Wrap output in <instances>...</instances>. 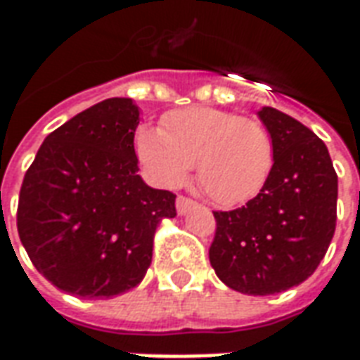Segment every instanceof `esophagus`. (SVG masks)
<instances>
[{"label": "esophagus", "instance_id": "34e87169", "mask_svg": "<svg viewBox=\"0 0 360 360\" xmlns=\"http://www.w3.org/2000/svg\"><path fill=\"white\" fill-rule=\"evenodd\" d=\"M175 206H177V212H179V214H187L191 208H196V202L195 200H191V198H187V196H177Z\"/></svg>", "mask_w": 360, "mask_h": 360}]
</instances>
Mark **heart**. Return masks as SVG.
Masks as SVG:
<instances>
[{
	"instance_id": "heart-1",
	"label": "heart",
	"mask_w": 360,
	"mask_h": 360,
	"mask_svg": "<svg viewBox=\"0 0 360 360\" xmlns=\"http://www.w3.org/2000/svg\"><path fill=\"white\" fill-rule=\"evenodd\" d=\"M164 131L144 125L134 134V152L160 187H177L196 164L204 193L221 206L252 200L274 167V141L260 121L216 108L172 111Z\"/></svg>"
}]
</instances>
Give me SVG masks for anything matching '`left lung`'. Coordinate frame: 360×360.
<instances>
[{"instance_id": "obj_1", "label": "left lung", "mask_w": 360, "mask_h": 360, "mask_svg": "<svg viewBox=\"0 0 360 360\" xmlns=\"http://www.w3.org/2000/svg\"><path fill=\"white\" fill-rule=\"evenodd\" d=\"M274 141L264 188L243 208L214 212L210 264L227 287L274 295L314 274L332 243L338 175L326 144L283 111L258 110Z\"/></svg>"}]
</instances>
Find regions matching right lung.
<instances>
[{
  "instance_id": "right-lung-1",
  "label": "right lung",
  "mask_w": 360,
  "mask_h": 360,
  "mask_svg": "<svg viewBox=\"0 0 360 360\" xmlns=\"http://www.w3.org/2000/svg\"><path fill=\"white\" fill-rule=\"evenodd\" d=\"M141 110L108 98L46 136L19 196L17 229L44 278L65 293L110 299L142 281L158 224L175 195L139 175Z\"/></svg>"
}]
</instances>
